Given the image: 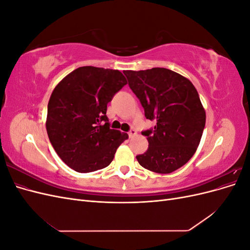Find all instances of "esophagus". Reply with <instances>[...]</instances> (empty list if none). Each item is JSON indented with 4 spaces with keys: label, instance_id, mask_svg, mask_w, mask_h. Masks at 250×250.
Wrapping results in <instances>:
<instances>
[{
    "label": "esophagus",
    "instance_id": "1",
    "mask_svg": "<svg viewBox=\"0 0 250 250\" xmlns=\"http://www.w3.org/2000/svg\"><path fill=\"white\" fill-rule=\"evenodd\" d=\"M128 135H129V138H133L137 135V130L133 129V128H131V129L129 130V132H128Z\"/></svg>",
    "mask_w": 250,
    "mask_h": 250
}]
</instances>
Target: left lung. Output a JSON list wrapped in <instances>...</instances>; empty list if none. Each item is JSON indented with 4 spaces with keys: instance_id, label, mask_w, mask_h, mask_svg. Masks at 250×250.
I'll use <instances>...</instances> for the list:
<instances>
[{
    "instance_id": "1",
    "label": "left lung",
    "mask_w": 250,
    "mask_h": 250,
    "mask_svg": "<svg viewBox=\"0 0 250 250\" xmlns=\"http://www.w3.org/2000/svg\"><path fill=\"white\" fill-rule=\"evenodd\" d=\"M124 74L146 119L155 122L142 132L149 146L137 156L139 164L162 174L183 167L197 150L206 126V110L193 83L165 67Z\"/></svg>"
}]
</instances>
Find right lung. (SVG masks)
Wrapping results in <instances>:
<instances>
[{"instance_id": "1", "label": "right lung", "mask_w": 250, "mask_h": 250, "mask_svg": "<svg viewBox=\"0 0 250 250\" xmlns=\"http://www.w3.org/2000/svg\"><path fill=\"white\" fill-rule=\"evenodd\" d=\"M127 84L118 70L78 67L60 81L48 103L47 132L62 162L79 173L103 169L112 162L127 133L110 129L107 104Z\"/></svg>"}]
</instances>
